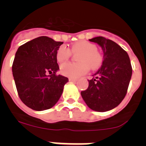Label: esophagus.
<instances>
[{
	"instance_id": "34e87169",
	"label": "esophagus",
	"mask_w": 146,
	"mask_h": 146,
	"mask_svg": "<svg viewBox=\"0 0 146 146\" xmlns=\"http://www.w3.org/2000/svg\"><path fill=\"white\" fill-rule=\"evenodd\" d=\"M69 81H72V82H77V79H75V78H69Z\"/></svg>"
}]
</instances>
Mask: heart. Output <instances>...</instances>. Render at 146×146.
Segmentation results:
<instances>
[{"label":"heart","instance_id":"1","mask_svg":"<svg viewBox=\"0 0 146 146\" xmlns=\"http://www.w3.org/2000/svg\"><path fill=\"white\" fill-rule=\"evenodd\" d=\"M96 50V45L86 41L72 44L69 49L60 46L56 52V59L58 62L68 60L72 53H79L77 56V63L67 62L60 65V73L66 77L77 78L87 73L89 66L91 69H98L102 64L103 58Z\"/></svg>","mask_w":146,"mask_h":146}]
</instances>
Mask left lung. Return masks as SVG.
Returning <instances> with one entry per match:
<instances>
[{"label":"left lung","instance_id":"obj_1","mask_svg":"<svg viewBox=\"0 0 146 146\" xmlns=\"http://www.w3.org/2000/svg\"><path fill=\"white\" fill-rule=\"evenodd\" d=\"M102 47L104 60L81 96L89 108L97 112L113 109L126 96L132 74L127 52L118 44L103 36L89 39Z\"/></svg>","mask_w":146,"mask_h":146}]
</instances>
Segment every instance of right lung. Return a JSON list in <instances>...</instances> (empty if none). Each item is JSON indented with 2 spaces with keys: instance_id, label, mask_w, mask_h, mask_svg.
Returning <instances> with one entry per match:
<instances>
[{
  "instance_id": "obj_1",
  "label": "right lung",
  "mask_w": 146,
  "mask_h": 146,
  "mask_svg": "<svg viewBox=\"0 0 146 146\" xmlns=\"http://www.w3.org/2000/svg\"><path fill=\"white\" fill-rule=\"evenodd\" d=\"M63 44L39 36L21 45L12 64L13 77L21 101L32 110L52 108L61 96L69 79L57 75L58 49Z\"/></svg>"
}]
</instances>
